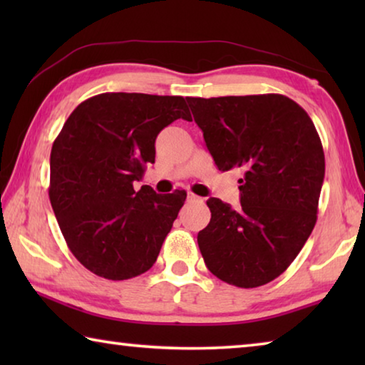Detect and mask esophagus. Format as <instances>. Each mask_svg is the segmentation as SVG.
Listing matches in <instances>:
<instances>
[{"label": "esophagus", "instance_id": "esophagus-1", "mask_svg": "<svg viewBox=\"0 0 365 365\" xmlns=\"http://www.w3.org/2000/svg\"><path fill=\"white\" fill-rule=\"evenodd\" d=\"M188 200H190L191 202H202V201H205L201 196H197V195H195V193H188Z\"/></svg>", "mask_w": 365, "mask_h": 365}]
</instances>
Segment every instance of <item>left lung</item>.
<instances>
[{
  "label": "left lung",
  "instance_id": "left-lung-1",
  "mask_svg": "<svg viewBox=\"0 0 365 365\" xmlns=\"http://www.w3.org/2000/svg\"><path fill=\"white\" fill-rule=\"evenodd\" d=\"M187 101L217 169L245 170L242 207L207 200L211 222L197 233L202 259L222 282L265 285L288 269L316 225L322 141L306 110L283 95Z\"/></svg>",
  "mask_w": 365,
  "mask_h": 365
}]
</instances>
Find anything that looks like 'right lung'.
I'll use <instances>...</instances> for the list:
<instances>
[{"label": "right lung", "mask_w": 365, "mask_h": 365, "mask_svg": "<svg viewBox=\"0 0 365 365\" xmlns=\"http://www.w3.org/2000/svg\"><path fill=\"white\" fill-rule=\"evenodd\" d=\"M191 120L182 96L101 93L73 109L49 158V201L72 255L108 280L153 267L187 191H135L154 163L158 133Z\"/></svg>", "instance_id": "add662e5"}]
</instances>
